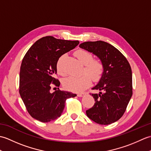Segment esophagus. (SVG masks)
<instances>
[{
	"instance_id": "34e87169",
	"label": "esophagus",
	"mask_w": 151,
	"mask_h": 151,
	"mask_svg": "<svg viewBox=\"0 0 151 151\" xmlns=\"http://www.w3.org/2000/svg\"><path fill=\"white\" fill-rule=\"evenodd\" d=\"M86 93H78L77 94V96L79 97H81L83 95H84Z\"/></svg>"
}]
</instances>
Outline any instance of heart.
Listing matches in <instances>:
<instances>
[{
	"instance_id": "1",
	"label": "heart",
	"mask_w": 151,
	"mask_h": 151,
	"mask_svg": "<svg viewBox=\"0 0 151 151\" xmlns=\"http://www.w3.org/2000/svg\"><path fill=\"white\" fill-rule=\"evenodd\" d=\"M75 56L84 65L83 74L80 76H69L63 81V86L67 90L73 92H81L91 84V78L97 81L104 72V64L101 60L93 58L92 54L84 49H78L75 52ZM62 59L57 63V70L61 75H64L65 71L62 67Z\"/></svg>"
}]
</instances>
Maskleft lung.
Here are the masks:
<instances>
[{
	"label": "left lung",
	"mask_w": 151,
	"mask_h": 151,
	"mask_svg": "<svg viewBox=\"0 0 151 151\" xmlns=\"http://www.w3.org/2000/svg\"><path fill=\"white\" fill-rule=\"evenodd\" d=\"M80 47L97 55L104 67L100 81L92 88L102 92L90 93L95 102L86 110L87 116L100 124L113 123L123 116L132 95L130 63L119 50L104 41H87Z\"/></svg>",
	"instance_id": "1"
}]
</instances>
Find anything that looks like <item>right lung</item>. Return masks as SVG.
I'll use <instances>...</instances> for the list:
<instances>
[{
	"instance_id": "obj_1",
	"label": "right lung",
	"mask_w": 151,
	"mask_h": 151,
	"mask_svg": "<svg viewBox=\"0 0 151 151\" xmlns=\"http://www.w3.org/2000/svg\"><path fill=\"white\" fill-rule=\"evenodd\" d=\"M79 44L78 41L43 37L32 46L22 59L19 75V93L32 117L43 123L56 119L62 114L67 99L76 94L60 89L50 91L51 86L59 87L54 76L57 62L63 54Z\"/></svg>"
}]
</instances>
